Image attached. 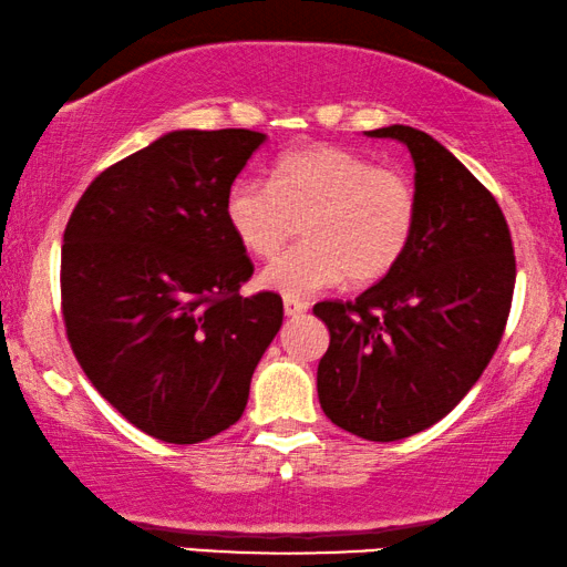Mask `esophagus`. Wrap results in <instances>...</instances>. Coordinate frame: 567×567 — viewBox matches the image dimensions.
<instances>
[{
  "instance_id": "esophagus-1",
  "label": "esophagus",
  "mask_w": 567,
  "mask_h": 567,
  "mask_svg": "<svg viewBox=\"0 0 567 567\" xmlns=\"http://www.w3.org/2000/svg\"><path fill=\"white\" fill-rule=\"evenodd\" d=\"M307 309H309L307 301H301V299H289V297L284 299V312H286V317H299V315H305Z\"/></svg>"
}]
</instances>
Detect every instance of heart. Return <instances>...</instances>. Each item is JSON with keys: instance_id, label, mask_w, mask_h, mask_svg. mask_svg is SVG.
I'll list each match as a JSON object with an SVG mask.
<instances>
[{"instance_id": "b5f03b06", "label": "heart", "mask_w": 567, "mask_h": 567, "mask_svg": "<svg viewBox=\"0 0 567 567\" xmlns=\"http://www.w3.org/2000/svg\"><path fill=\"white\" fill-rule=\"evenodd\" d=\"M224 214L237 243L258 260H274L301 224L305 245L260 278L266 289L301 299L343 278L367 286L392 274L413 245L417 193L400 169L377 167L343 146L315 144L278 157L270 183H231Z\"/></svg>"}]
</instances>
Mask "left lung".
<instances>
[{"instance_id":"1","label":"left lung","mask_w":567,"mask_h":567,"mask_svg":"<svg viewBox=\"0 0 567 567\" xmlns=\"http://www.w3.org/2000/svg\"><path fill=\"white\" fill-rule=\"evenodd\" d=\"M398 138L415 165L417 227L392 274L355 297L320 301L330 346L317 367L324 415L367 441H398L452 413L472 390L511 312L516 258L493 193L423 131Z\"/></svg>"}]
</instances>
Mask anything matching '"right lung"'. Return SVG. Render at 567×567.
Here are the masks:
<instances>
[{
    "label": "right lung",
    "instance_id": "1",
    "mask_svg": "<svg viewBox=\"0 0 567 567\" xmlns=\"http://www.w3.org/2000/svg\"><path fill=\"white\" fill-rule=\"evenodd\" d=\"M266 134L169 131L82 193L61 247L66 338L95 390L138 431L198 444L245 413L284 322L252 276L224 200Z\"/></svg>",
    "mask_w": 567,
    "mask_h": 567
}]
</instances>
